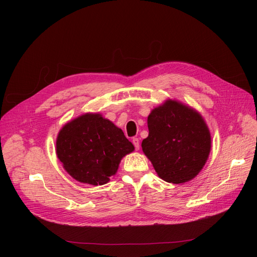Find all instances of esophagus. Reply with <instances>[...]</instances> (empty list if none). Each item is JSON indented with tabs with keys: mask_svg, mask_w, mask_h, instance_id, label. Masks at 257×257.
Masks as SVG:
<instances>
[{
	"mask_svg": "<svg viewBox=\"0 0 257 257\" xmlns=\"http://www.w3.org/2000/svg\"><path fill=\"white\" fill-rule=\"evenodd\" d=\"M132 143H133L135 149L138 150L139 147H141V143H139V139L138 138H133V141H132Z\"/></svg>",
	"mask_w": 257,
	"mask_h": 257,
	"instance_id": "esophagus-1",
	"label": "esophagus"
}]
</instances>
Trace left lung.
<instances>
[{
  "label": "left lung",
  "mask_w": 257,
  "mask_h": 257,
  "mask_svg": "<svg viewBox=\"0 0 257 257\" xmlns=\"http://www.w3.org/2000/svg\"><path fill=\"white\" fill-rule=\"evenodd\" d=\"M148 128L143 151L160 178L179 184L197 176L211 148L210 132L198 112L169 99L151 111Z\"/></svg>",
  "instance_id": "8db88e82"
}]
</instances>
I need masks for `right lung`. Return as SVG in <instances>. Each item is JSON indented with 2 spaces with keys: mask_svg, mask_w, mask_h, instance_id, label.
<instances>
[{
  "mask_svg": "<svg viewBox=\"0 0 257 257\" xmlns=\"http://www.w3.org/2000/svg\"><path fill=\"white\" fill-rule=\"evenodd\" d=\"M134 150L122 130L96 113L67 123L57 139V155L77 181L102 185L118 170L121 159Z\"/></svg>",
  "mask_w": 257,
  "mask_h": 257,
  "instance_id": "right-lung-1",
  "label": "right lung"
}]
</instances>
